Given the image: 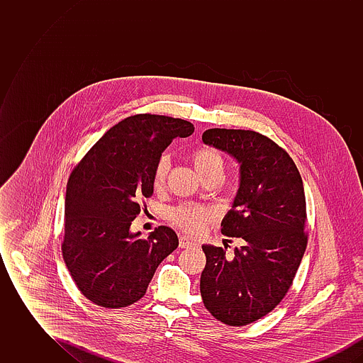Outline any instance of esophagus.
Masks as SVG:
<instances>
[{"instance_id":"1","label":"esophagus","mask_w":363,"mask_h":363,"mask_svg":"<svg viewBox=\"0 0 363 363\" xmlns=\"http://www.w3.org/2000/svg\"><path fill=\"white\" fill-rule=\"evenodd\" d=\"M196 243L193 241H190L189 238H186V237H179V247H182V249H188V247H191V246H194Z\"/></svg>"}]
</instances>
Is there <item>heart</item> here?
<instances>
[{
  "instance_id": "heart-1",
  "label": "heart",
  "mask_w": 363,
  "mask_h": 363,
  "mask_svg": "<svg viewBox=\"0 0 363 363\" xmlns=\"http://www.w3.org/2000/svg\"><path fill=\"white\" fill-rule=\"evenodd\" d=\"M191 163L194 170L203 179L212 174H223L225 170V162L222 156L208 148H200L194 151L191 154ZM167 173L169 160L166 156H163L159 160L154 174V188L156 190H160L164 186ZM169 219L174 225H177L182 231L188 233L190 235H199L203 233L204 227L215 219V213L212 209L203 206L182 204L170 211Z\"/></svg>"
}]
</instances>
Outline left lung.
<instances>
[{"mask_svg":"<svg viewBox=\"0 0 363 363\" xmlns=\"http://www.w3.org/2000/svg\"><path fill=\"white\" fill-rule=\"evenodd\" d=\"M203 141L240 163V189L222 234L242 246L228 256L225 246L203 245L200 293L216 320L243 327L274 311L293 284L308 245L305 190L293 159L259 132L215 128Z\"/></svg>","mask_w":363,"mask_h":363,"instance_id":"left-lung-1","label":"left lung"}]
</instances>
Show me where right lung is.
I'll use <instances>...</instances> for the list:
<instances>
[{"label": "right lung", "mask_w": 363, "mask_h": 363, "mask_svg": "<svg viewBox=\"0 0 363 363\" xmlns=\"http://www.w3.org/2000/svg\"><path fill=\"white\" fill-rule=\"evenodd\" d=\"M194 132L189 121L156 114L110 128L70 174L62 256L82 294L98 306L126 308L144 296L157 265L178 247L170 227L148 238L130 233L143 199L154 193L162 152Z\"/></svg>", "instance_id": "obj_1"}]
</instances>
